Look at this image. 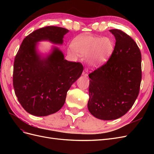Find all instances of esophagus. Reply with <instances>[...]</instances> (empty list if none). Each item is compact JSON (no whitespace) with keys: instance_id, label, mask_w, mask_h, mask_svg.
Masks as SVG:
<instances>
[{"instance_id":"esophagus-1","label":"esophagus","mask_w":154,"mask_h":154,"mask_svg":"<svg viewBox=\"0 0 154 154\" xmlns=\"http://www.w3.org/2000/svg\"><path fill=\"white\" fill-rule=\"evenodd\" d=\"M82 74H83V76H84L85 77L88 76V70L87 69H85L84 70H83Z\"/></svg>"}]
</instances>
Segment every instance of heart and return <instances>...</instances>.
Returning a JSON list of instances; mask_svg holds the SVG:
<instances>
[{
    "mask_svg": "<svg viewBox=\"0 0 154 154\" xmlns=\"http://www.w3.org/2000/svg\"><path fill=\"white\" fill-rule=\"evenodd\" d=\"M71 45L69 53L75 57L88 54V63L92 67L103 66L109 60L114 50V42L110 38L87 35L76 37Z\"/></svg>",
    "mask_w": 154,
    "mask_h": 154,
    "instance_id": "1",
    "label": "heart"
}]
</instances>
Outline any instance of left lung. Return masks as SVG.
<instances>
[{"mask_svg": "<svg viewBox=\"0 0 154 154\" xmlns=\"http://www.w3.org/2000/svg\"><path fill=\"white\" fill-rule=\"evenodd\" d=\"M114 52L103 66L88 74V109L95 118L114 120L131 109L139 94L142 78L141 54L137 44L119 29Z\"/></svg>", "mask_w": 154, "mask_h": 154, "instance_id": "left-lung-1", "label": "left lung"}]
</instances>
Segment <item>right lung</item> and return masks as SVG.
I'll use <instances>...</instances> for the list:
<instances>
[{
	"mask_svg": "<svg viewBox=\"0 0 154 154\" xmlns=\"http://www.w3.org/2000/svg\"><path fill=\"white\" fill-rule=\"evenodd\" d=\"M68 32L57 26L42 27L27 36L18 49L14 62L13 87L19 103L30 114L46 116L58 112L68 90L82 75V63L65 60L58 48L53 46L45 56L37 49L41 41L62 45Z\"/></svg>",
	"mask_w": 154,
	"mask_h": 154,
	"instance_id": "add662e5",
	"label": "right lung"
}]
</instances>
